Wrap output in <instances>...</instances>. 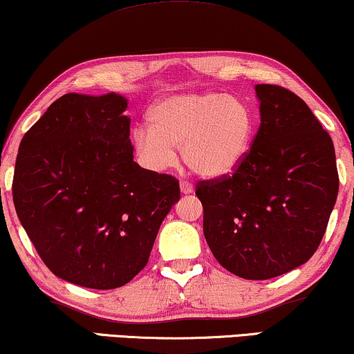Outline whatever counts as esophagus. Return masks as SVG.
Here are the masks:
<instances>
[{
	"instance_id": "1",
	"label": "esophagus",
	"mask_w": 354,
	"mask_h": 354,
	"mask_svg": "<svg viewBox=\"0 0 354 354\" xmlns=\"http://www.w3.org/2000/svg\"><path fill=\"white\" fill-rule=\"evenodd\" d=\"M193 190H195V188H193L190 182H187V180L180 182V192L183 193V195H190V193H193Z\"/></svg>"
}]
</instances>
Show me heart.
<instances>
[{
  "label": "heart",
  "instance_id": "obj_1",
  "mask_svg": "<svg viewBox=\"0 0 354 354\" xmlns=\"http://www.w3.org/2000/svg\"><path fill=\"white\" fill-rule=\"evenodd\" d=\"M149 127L133 130V149L143 167L162 172L177 162V148L196 176L224 178L248 158L256 115L245 100L219 91H188L159 100Z\"/></svg>",
  "mask_w": 354,
  "mask_h": 354
}]
</instances>
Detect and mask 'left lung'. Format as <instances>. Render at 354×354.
Returning a JSON list of instances; mask_svg holds the SVG:
<instances>
[{"label": "left lung", "mask_w": 354, "mask_h": 354, "mask_svg": "<svg viewBox=\"0 0 354 354\" xmlns=\"http://www.w3.org/2000/svg\"><path fill=\"white\" fill-rule=\"evenodd\" d=\"M261 125L230 177L200 182L203 232L214 258L248 280L287 274L316 253L338 195L330 135L287 88L259 84Z\"/></svg>", "instance_id": "left-lung-1"}]
</instances>
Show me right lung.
<instances>
[{"mask_svg": "<svg viewBox=\"0 0 354 354\" xmlns=\"http://www.w3.org/2000/svg\"><path fill=\"white\" fill-rule=\"evenodd\" d=\"M127 98L67 93L24 135L12 180L19 221L43 263L80 287L111 290L148 263L180 200L178 180L133 161Z\"/></svg>", "mask_w": 354, "mask_h": 354, "instance_id": "obj_1", "label": "right lung"}]
</instances>
